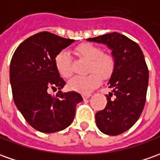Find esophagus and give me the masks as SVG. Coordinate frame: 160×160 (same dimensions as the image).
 <instances>
[{
	"label": "esophagus",
	"mask_w": 160,
	"mask_h": 160,
	"mask_svg": "<svg viewBox=\"0 0 160 160\" xmlns=\"http://www.w3.org/2000/svg\"><path fill=\"white\" fill-rule=\"evenodd\" d=\"M82 98L83 99H87V98H90L91 97V93H84V94H82Z\"/></svg>",
	"instance_id": "1"
}]
</instances>
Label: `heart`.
<instances>
[{
  "label": "heart",
  "instance_id": "1",
  "mask_svg": "<svg viewBox=\"0 0 160 160\" xmlns=\"http://www.w3.org/2000/svg\"><path fill=\"white\" fill-rule=\"evenodd\" d=\"M76 52L81 59L86 60L88 76H76L69 81V89L81 93H88L98 86L102 78L106 79L112 76L115 68V61L112 55L103 53V49L91 43H82L76 48ZM55 64L58 73L63 78H69L73 72V61L68 50L62 49L55 57Z\"/></svg>",
  "mask_w": 160,
  "mask_h": 160
}]
</instances>
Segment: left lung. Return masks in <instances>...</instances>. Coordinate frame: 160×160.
I'll use <instances>...</instances> for the list:
<instances>
[{"label":"left lung","instance_id":"1","mask_svg":"<svg viewBox=\"0 0 160 160\" xmlns=\"http://www.w3.org/2000/svg\"><path fill=\"white\" fill-rule=\"evenodd\" d=\"M112 49L115 68L108 82L112 92L105 95L107 104L96 113L98 129L107 135L126 132L139 118L146 100L149 70L137 42L119 33L88 39Z\"/></svg>","mask_w":160,"mask_h":160}]
</instances>
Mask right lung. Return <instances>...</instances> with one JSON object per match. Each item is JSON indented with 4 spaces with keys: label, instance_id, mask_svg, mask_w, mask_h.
Here are the masks:
<instances>
[{
    "label": "right lung",
    "instance_id": "add662e5",
    "mask_svg": "<svg viewBox=\"0 0 160 160\" xmlns=\"http://www.w3.org/2000/svg\"><path fill=\"white\" fill-rule=\"evenodd\" d=\"M72 42L50 32L37 33L22 42L12 57L9 77L13 98L23 118L41 132L52 133L67 128L82 102L76 91L62 93L66 84L55 64L58 53ZM49 88L59 91L48 94Z\"/></svg>",
    "mask_w": 160,
    "mask_h": 160
}]
</instances>
